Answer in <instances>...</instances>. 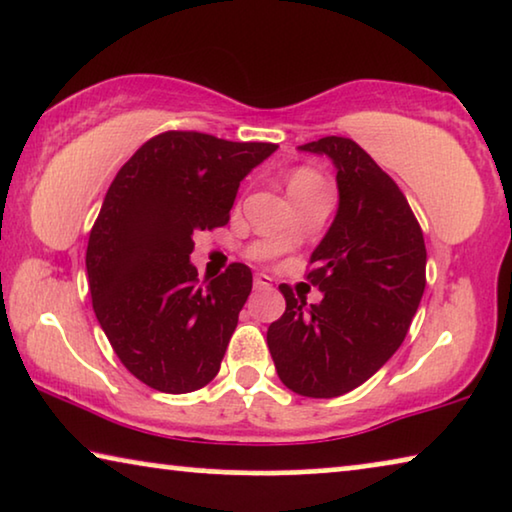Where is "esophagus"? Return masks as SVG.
<instances>
[{
	"instance_id": "obj_1",
	"label": "esophagus",
	"mask_w": 512,
	"mask_h": 512,
	"mask_svg": "<svg viewBox=\"0 0 512 512\" xmlns=\"http://www.w3.org/2000/svg\"><path fill=\"white\" fill-rule=\"evenodd\" d=\"M254 286L256 288H270L272 286V277H268V274H263V272H258L256 277H254Z\"/></svg>"
}]
</instances>
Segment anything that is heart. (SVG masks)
<instances>
[{"mask_svg": "<svg viewBox=\"0 0 512 512\" xmlns=\"http://www.w3.org/2000/svg\"><path fill=\"white\" fill-rule=\"evenodd\" d=\"M311 182H321V180H318V175L314 173V170L300 168L291 175V182H288V184H311Z\"/></svg>", "mask_w": 512, "mask_h": 512, "instance_id": "obj_1", "label": "heart"}]
</instances>
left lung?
<instances>
[{"mask_svg":"<svg viewBox=\"0 0 512 512\" xmlns=\"http://www.w3.org/2000/svg\"><path fill=\"white\" fill-rule=\"evenodd\" d=\"M337 170L339 205L311 251L307 274L323 300L307 305L286 284V311L270 323L268 348L281 383L330 399L365 383L402 346L425 293V240L392 177L351 138L300 145Z\"/></svg>","mask_w":512,"mask_h":512,"instance_id":"1","label":"left lung"}]
</instances>
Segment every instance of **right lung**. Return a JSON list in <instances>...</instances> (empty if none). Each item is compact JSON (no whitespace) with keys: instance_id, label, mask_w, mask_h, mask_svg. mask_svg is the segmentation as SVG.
<instances>
[{"instance_id":"right-lung-1","label":"right lung","mask_w":512,"mask_h":512,"mask_svg":"<svg viewBox=\"0 0 512 512\" xmlns=\"http://www.w3.org/2000/svg\"><path fill=\"white\" fill-rule=\"evenodd\" d=\"M277 150L198 131H166L120 168L87 242L94 314L122 365L168 395L217 376L251 293V270L228 265L198 284V231L228 224L240 182Z\"/></svg>"}]
</instances>
